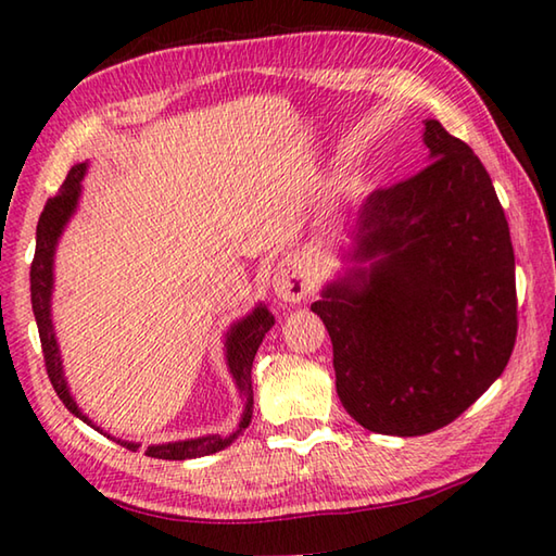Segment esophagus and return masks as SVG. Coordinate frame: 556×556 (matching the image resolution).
<instances>
[{"mask_svg": "<svg viewBox=\"0 0 556 556\" xmlns=\"http://www.w3.org/2000/svg\"><path fill=\"white\" fill-rule=\"evenodd\" d=\"M271 289L281 303H301L311 293L308 277H305V267L299 257H281V263L271 277Z\"/></svg>", "mask_w": 556, "mask_h": 556, "instance_id": "34e87169", "label": "esophagus"}]
</instances>
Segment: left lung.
<instances>
[{
	"instance_id": "8db88e82",
	"label": "left lung",
	"mask_w": 556,
	"mask_h": 556,
	"mask_svg": "<svg viewBox=\"0 0 556 556\" xmlns=\"http://www.w3.org/2000/svg\"><path fill=\"white\" fill-rule=\"evenodd\" d=\"M428 167L365 200L339 275L311 311L337 394L365 430L416 437L456 420L516 341L514 248L488 169L425 119Z\"/></svg>"
}]
</instances>
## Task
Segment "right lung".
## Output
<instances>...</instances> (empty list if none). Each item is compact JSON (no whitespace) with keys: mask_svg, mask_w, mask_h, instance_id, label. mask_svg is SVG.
<instances>
[{"mask_svg":"<svg viewBox=\"0 0 556 556\" xmlns=\"http://www.w3.org/2000/svg\"><path fill=\"white\" fill-rule=\"evenodd\" d=\"M88 172V162H78L71 167L66 181L59 188V193L45 203V210L38 222V231H35V257L30 265V301H33V315L35 323H38V332L42 341V353H45V365L47 375H50V382L54 387L56 396L64 401V406L74 413L76 418L88 422L90 428H96L100 434H108L100 425L92 422L86 413H83L76 404V399L71 396L68 382L64 377V365H62V351L56 344L54 334V323H52V291H54V253L56 243L62 239L66 224L71 217L76 215L78 200L83 193V176ZM275 325V315L267 311L265 303H257L255 308L248 313L241 320H236L227 334H224V356H227V368L231 372V380L236 384V392L243 399V413L241 420L236 425V430L227 437L222 434H203L193 437V440H179V442H164V444H150L146 448V456L152 458H164V460H186V458H198L207 454H217L222 448H227L236 437H239L253 418V382H251V370H253V358L263 344L265 334ZM110 437V434H108ZM122 446L138 452V442H126L116 440Z\"/></svg>","mask_w":556,"mask_h":556,"instance_id":"obj_1","label":"right lung"}]
</instances>
